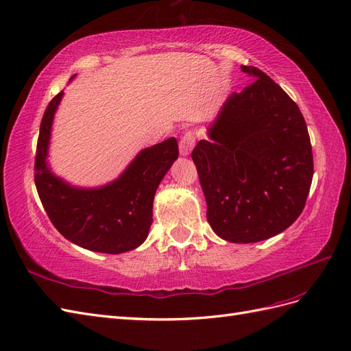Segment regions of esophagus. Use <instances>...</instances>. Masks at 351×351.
Wrapping results in <instances>:
<instances>
[{"mask_svg":"<svg viewBox=\"0 0 351 351\" xmlns=\"http://www.w3.org/2000/svg\"><path fill=\"white\" fill-rule=\"evenodd\" d=\"M194 143H195V136L193 132L184 134V136L179 139V153H181V156L184 157L189 156V153H191V149L194 147Z\"/></svg>","mask_w":351,"mask_h":351,"instance_id":"34e87169","label":"esophagus"}]
</instances>
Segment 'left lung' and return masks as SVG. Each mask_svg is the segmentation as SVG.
Wrapping results in <instances>:
<instances>
[{"instance_id":"1","label":"left lung","mask_w":351,"mask_h":351,"mask_svg":"<svg viewBox=\"0 0 351 351\" xmlns=\"http://www.w3.org/2000/svg\"><path fill=\"white\" fill-rule=\"evenodd\" d=\"M193 149L207 222L229 243H258L302 215L313 178L304 117L284 89L254 66Z\"/></svg>"}]
</instances>
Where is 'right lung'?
I'll list each match as a JSON object with an SVG mask.
<instances>
[{"label":"right lung","mask_w":351,"mask_h":351,"mask_svg":"<svg viewBox=\"0 0 351 351\" xmlns=\"http://www.w3.org/2000/svg\"><path fill=\"white\" fill-rule=\"evenodd\" d=\"M63 91L49 101L36 144L35 185L45 212L70 243L91 252L120 254L141 245L153 223L158 184L178 158L175 138L143 149L116 181L99 188H77L47 166L49 136Z\"/></svg>","instance_id":"add662e5"}]
</instances>
